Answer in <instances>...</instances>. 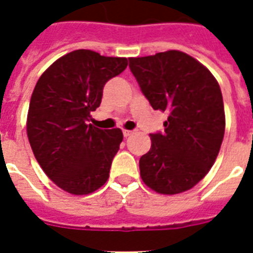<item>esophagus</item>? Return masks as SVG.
<instances>
[{"label": "esophagus", "mask_w": 253, "mask_h": 253, "mask_svg": "<svg viewBox=\"0 0 253 253\" xmlns=\"http://www.w3.org/2000/svg\"><path fill=\"white\" fill-rule=\"evenodd\" d=\"M131 134H132V131H131V130H123V136H125V138L130 136Z\"/></svg>", "instance_id": "1"}]
</instances>
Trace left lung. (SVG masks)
I'll return each mask as SVG.
<instances>
[{"mask_svg": "<svg viewBox=\"0 0 253 253\" xmlns=\"http://www.w3.org/2000/svg\"><path fill=\"white\" fill-rule=\"evenodd\" d=\"M128 61L154 110L168 111L164 132L150 134V151L139 160L142 180L160 194L189 190L208 174L223 140L219 84L200 61L181 51Z\"/></svg>", "mask_w": 253, "mask_h": 253, "instance_id": "8db88e82", "label": "left lung"}]
</instances>
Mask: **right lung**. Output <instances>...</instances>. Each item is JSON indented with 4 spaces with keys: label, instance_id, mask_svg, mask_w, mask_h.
<instances>
[{
    "label": "right lung",
    "instance_id": "right-lung-1",
    "mask_svg": "<svg viewBox=\"0 0 253 253\" xmlns=\"http://www.w3.org/2000/svg\"><path fill=\"white\" fill-rule=\"evenodd\" d=\"M126 67V57L77 49L57 59L35 85L27 115L30 146L45 174L65 192L89 194L109 178L122 131L87 122L105 84Z\"/></svg>",
    "mask_w": 253,
    "mask_h": 253
}]
</instances>
